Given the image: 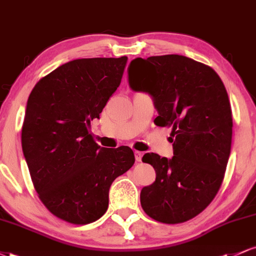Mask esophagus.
<instances>
[{
	"mask_svg": "<svg viewBox=\"0 0 256 256\" xmlns=\"http://www.w3.org/2000/svg\"><path fill=\"white\" fill-rule=\"evenodd\" d=\"M142 156L143 154L140 152H134V158H136L137 162H140L142 161Z\"/></svg>",
	"mask_w": 256,
	"mask_h": 256,
	"instance_id": "1",
	"label": "esophagus"
}]
</instances>
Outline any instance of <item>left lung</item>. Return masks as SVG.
Wrapping results in <instances>:
<instances>
[{"label":"left lung","mask_w":256,"mask_h":256,"mask_svg":"<svg viewBox=\"0 0 256 256\" xmlns=\"http://www.w3.org/2000/svg\"><path fill=\"white\" fill-rule=\"evenodd\" d=\"M128 84L154 100L155 124L172 128L173 158H142L156 173L140 192L143 210L164 224L188 222L213 201L225 176L232 112L224 83L212 67L172 54L132 60Z\"/></svg>","instance_id":"obj_1"}]
</instances>
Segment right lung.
<instances>
[{
    "label": "right lung",
    "mask_w": 256,
    "mask_h": 256,
    "mask_svg": "<svg viewBox=\"0 0 256 256\" xmlns=\"http://www.w3.org/2000/svg\"><path fill=\"white\" fill-rule=\"evenodd\" d=\"M126 64V56L77 58L40 79L28 96L22 146L32 183L49 212L71 224L101 218L112 183L134 164L131 148H104L90 134Z\"/></svg>",
    "instance_id": "add662e5"
}]
</instances>
